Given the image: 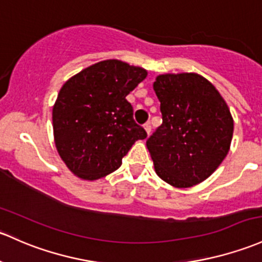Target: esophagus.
<instances>
[{
    "instance_id": "obj_1",
    "label": "esophagus",
    "mask_w": 262,
    "mask_h": 262,
    "mask_svg": "<svg viewBox=\"0 0 262 262\" xmlns=\"http://www.w3.org/2000/svg\"><path fill=\"white\" fill-rule=\"evenodd\" d=\"M144 129H145V132H147L148 136H149L150 132H152V126H150V123H145L144 124Z\"/></svg>"
}]
</instances>
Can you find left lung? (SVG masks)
I'll use <instances>...</instances> for the list:
<instances>
[{"mask_svg":"<svg viewBox=\"0 0 262 262\" xmlns=\"http://www.w3.org/2000/svg\"><path fill=\"white\" fill-rule=\"evenodd\" d=\"M153 89L163 119L147 139L156 173L177 188L201 183L230 150L233 119L227 104L194 73L158 75Z\"/></svg>","mask_w":262,"mask_h":262,"instance_id":"1","label":"left lung"}]
</instances>
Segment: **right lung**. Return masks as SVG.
Returning a JSON list of instances; mask_svg holds the SVG:
<instances>
[{
	"label": "right lung",
	"instance_id": "1",
	"mask_svg": "<svg viewBox=\"0 0 262 262\" xmlns=\"http://www.w3.org/2000/svg\"><path fill=\"white\" fill-rule=\"evenodd\" d=\"M147 74L120 60H104L62 85L52 108L55 145L79 178L105 177L120 167L137 140L147 138L125 99Z\"/></svg>",
	"mask_w": 262,
	"mask_h": 262
}]
</instances>
